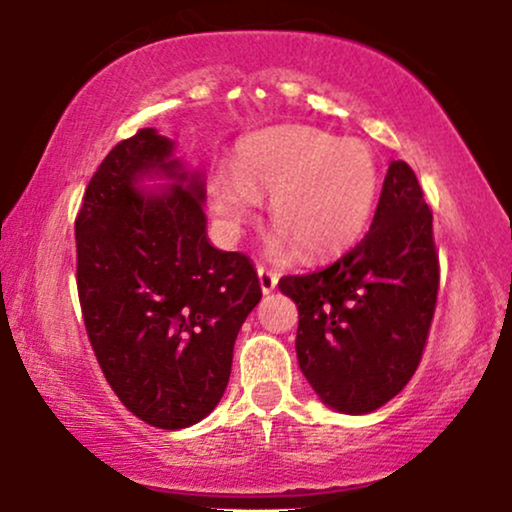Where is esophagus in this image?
Returning a JSON list of instances; mask_svg holds the SVG:
<instances>
[{"label": "esophagus", "instance_id": "34e87169", "mask_svg": "<svg viewBox=\"0 0 512 512\" xmlns=\"http://www.w3.org/2000/svg\"><path fill=\"white\" fill-rule=\"evenodd\" d=\"M257 276H260L262 293H272L276 289V284H279V274L272 272V269H267V267H257Z\"/></svg>", "mask_w": 512, "mask_h": 512}]
</instances>
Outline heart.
Masks as SVG:
<instances>
[{
    "label": "heart",
    "mask_w": 512,
    "mask_h": 512,
    "mask_svg": "<svg viewBox=\"0 0 512 512\" xmlns=\"http://www.w3.org/2000/svg\"><path fill=\"white\" fill-rule=\"evenodd\" d=\"M380 175L370 149L313 127H279L238 146L236 173H216L214 214L238 231L269 197L274 255L296 245L305 260L337 255L361 236L373 214Z\"/></svg>",
    "instance_id": "1"
}]
</instances>
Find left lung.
<instances>
[{
    "instance_id": "obj_1",
    "label": "left lung",
    "mask_w": 512,
    "mask_h": 512,
    "mask_svg": "<svg viewBox=\"0 0 512 512\" xmlns=\"http://www.w3.org/2000/svg\"><path fill=\"white\" fill-rule=\"evenodd\" d=\"M438 281L424 190L392 161L366 236L330 267L279 281L298 305V366L327 407L368 414L402 392L424 356Z\"/></svg>"
}]
</instances>
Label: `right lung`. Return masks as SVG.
I'll list each match as a JSON object with an SVG mask.
<instances>
[{
  "instance_id": "1",
  "label": "right lung",
  "mask_w": 512,
  "mask_h": 512,
  "mask_svg": "<svg viewBox=\"0 0 512 512\" xmlns=\"http://www.w3.org/2000/svg\"><path fill=\"white\" fill-rule=\"evenodd\" d=\"M139 129L103 158L76 216V289L105 380L134 416L178 431L219 404L233 344L260 303L255 264L207 238L204 178ZM161 174L174 185L139 193Z\"/></svg>"
}]
</instances>
